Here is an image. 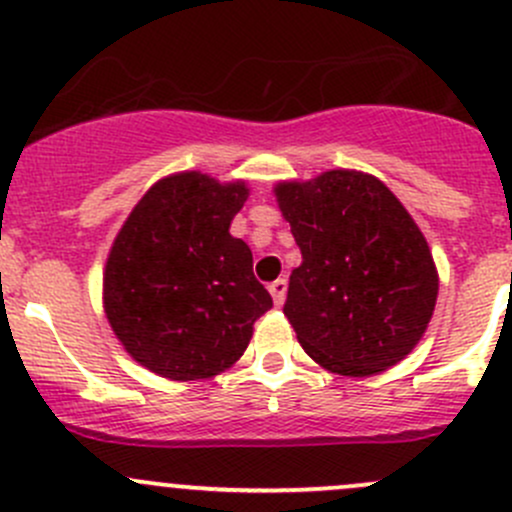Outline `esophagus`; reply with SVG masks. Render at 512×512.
Returning a JSON list of instances; mask_svg holds the SVG:
<instances>
[{
  "label": "esophagus",
  "instance_id": "obj_1",
  "mask_svg": "<svg viewBox=\"0 0 512 512\" xmlns=\"http://www.w3.org/2000/svg\"><path fill=\"white\" fill-rule=\"evenodd\" d=\"M270 294H272V299H275L277 307H280V304H285V297H287V280H285V277H280V280L272 282Z\"/></svg>",
  "mask_w": 512,
  "mask_h": 512
}]
</instances>
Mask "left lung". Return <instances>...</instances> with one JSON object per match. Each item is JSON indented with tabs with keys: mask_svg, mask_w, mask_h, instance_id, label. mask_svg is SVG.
<instances>
[{
	"mask_svg": "<svg viewBox=\"0 0 512 512\" xmlns=\"http://www.w3.org/2000/svg\"><path fill=\"white\" fill-rule=\"evenodd\" d=\"M302 252L285 314L324 369L371 376L399 364L431 322L438 272L404 205L374 175L327 170L275 188Z\"/></svg>",
	"mask_w": 512,
	"mask_h": 512,
	"instance_id": "8db88e82",
	"label": "left lung"
}]
</instances>
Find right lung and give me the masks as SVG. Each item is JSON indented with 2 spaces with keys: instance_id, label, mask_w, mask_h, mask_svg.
Returning <instances> with one entry per match:
<instances>
[{
  "instance_id": "add662e5",
  "label": "right lung",
  "mask_w": 512,
  "mask_h": 512,
  "mask_svg": "<svg viewBox=\"0 0 512 512\" xmlns=\"http://www.w3.org/2000/svg\"><path fill=\"white\" fill-rule=\"evenodd\" d=\"M247 188L188 170L158 180L113 240L103 309L126 352L173 381L230 369L272 297L230 223Z\"/></svg>"
}]
</instances>
